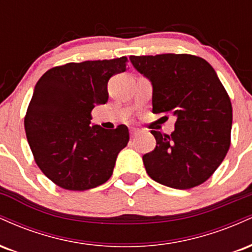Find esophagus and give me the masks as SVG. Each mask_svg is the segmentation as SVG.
<instances>
[{
    "instance_id": "esophagus-1",
    "label": "esophagus",
    "mask_w": 252,
    "mask_h": 252,
    "mask_svg": "<svg viewBox=\"0 0 252 252\" xmlns=\"http://www.w3.org/2000/svg\"><path fill=\"white\" fill-rule=\"evenodd\" d=\"M138 132H140V130H138V129H136V128L130 129V136H131V137H135V136H137Z\"/></svg>"
}]
</instances>
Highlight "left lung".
Returning a JSON list of instances; mask_svg holds the SVG:
<instances>
[{
	"label": "left lung",
	"instance_id": "left-lung-1",
	"mask_svg": "<svg viewBox=\"0 0 252 252\" xmlns=\"http://www.w3.org/2000/svg\"><path fill=\"white\" fill-rule=\"evenodd\" d=\"M149 79L153 112L176 118L170 135L152 130L156 147L143 155L153 180L176 189L206 181L222 162L232 126V105L212 66L189 54L129 58Z\"/></svg>",
	"mask_w": 252,
	"mask_h": 252
}]
</instances>
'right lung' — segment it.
<instances>
[{
    "label": "right lung",
    "mask_w": 252,
    "mask_h": 252,
    "mask_svg": "<svg viewBox=\"0 0 252 252\" xmlns=\"http://www.w3.org/2000/svg\"><path fill=\"white\" fill-rule=\"evenodd\" d=\"M126 57L68 63L46 72L34 88L25 130L35 162L62 189L86 190L112 175L129 142L126 126L91 124V111L109 99L108 82L126 70Z\"/></svg>",
    "instance_id": "right-lung-1"
}]
</instances>
